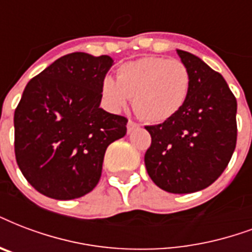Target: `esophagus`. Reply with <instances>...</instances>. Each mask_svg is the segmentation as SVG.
<instances>
[{
    "instance_id": "34e87169",
    "label": "esophagus",
    "mask_w": 252,
    "mask_h": 252,
    "mask_svg": "<svg viewBox=\"0 0 252 252\" xmlns=\"http://www.w3.org/2000/svg\"><path fill=\"white\" fill-rule=\"evenodd\" d=\"M136 128H140V124H137V123L132 122V120H129L128 122V124H126V130H128V133H130L132 130L136 129Z\"/></svg>"
}]
</instances>
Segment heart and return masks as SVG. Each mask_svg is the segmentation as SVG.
<instances>
[{"label": "heart", "mask_w": 252, "mask_h": 252, "mask_svg": "<svg viewBox=\"0 0 252 252\" xmlns=\"http://www.w3.org/2000/svg\"><path fill=\"white\" fill-rule=\"evenodd\" d=\"M190 88L191 75L185 63L164 57H144L119 67L116 80L105 76L101 96L115 112L133 97V108L140 118L162 123L184 108Z\"/></svg>", "instance_id": "obj_1"}]
</instances>
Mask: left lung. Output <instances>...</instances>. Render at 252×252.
Returning <instances> with one entry per match:
<instances>
[{"label": "left lung", "instance_id": "left-lung-1", "mask_svg": "<svg viewBox=\"0 0 252 252\" xmlns=\"http://www.w3.org/2000/svg\"><path fill=\"white\" fill-rule=\"evenodd\" d=\"M191 75L184 108L166 122L147 126L152 144L145 166L152 181L174 194L210 186L223 173L237 145V99L223 76L202 59L177 50Z\"/></svg>", "mask_w": 252, "mask_h": 252}]
</instances>
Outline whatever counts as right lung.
Wrapping results in <instances>:
<instances>
[{
    "instance_id": "right-lung-1",
    "label": "right lung",
    "mask_w": 252,
    "mask_h": 252,
    "mask_svg": "<svg viewBox=\"0 0 252 252\" xmlns=\"http://www.w3.org/2000/svg\"><path fill=\"white\" fill-rule=\"evenodd\" d=\"M108 55L67 54L34 76L14 112L15 160L28 182L54 199L90 193L107 148L126 133V118L100 108Z\"/></svg>"
}]
</instances>
